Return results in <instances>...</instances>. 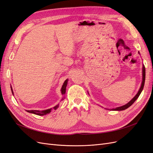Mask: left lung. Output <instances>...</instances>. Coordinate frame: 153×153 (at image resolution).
<instances>
[{"label":"left lung","instance_id":"left-lung-1","mask_svg":"<svg viewBox=\"0 0 153 153\" xmlns=\"http://www.w3.org/2000/svg\"><path fill=\"white\" fill-rule=\"evenodd\" d=\"M138 53L140 54V52H138ZM145 79H146V68L144 65L143 64V66H142V84L140 85V87L139 90H138V92L137 93V94L133 97L132 98L131 100H130L129 101L128 103H126V105H123L121 106H119V107H117L115 108H112V109H110L111 110H117V111H121V110H126V108H128V107H129L135 101L137 100V99L138 98V96H140V94H141V92L143 89V86H144V84H145ZM88 94H89V92H88ZM106 109V108H105ZM110 110V109H109Z\"/></svg>","mask_w":153,"mask_h":153}]
</instances>
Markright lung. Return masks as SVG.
Here are the masks:
<instances>
[{
	"label": "right lung",
	"instance_id": "1",
	"mask_svg": "<svg viewBox=\"0 0 153 153\" xmlns=\"http://www.w3.org/2000/svg\"><path fill=\"white\" fill-rule=\"evenodd\" d=\"M68 79H66L65 81H64V84L62 86V88L61 89V94L64 96V94H65L66 93V86H67V84H68ZM11 91H12V93H13V95L14 94L13 93V89L12 87L11 86ZM64 97L63 96L62 99H61V101L64 100ZM59 104H57L56 106H55L54 107H53V109L54 110H56L57 109V108L59 107ZM52 108H49V109H47V110H26L27 112H29V113H31V114H36V115H47V114H49L50 113L51 110H52Z\"/></svg>",
	"mask_w": 153,
	"mask_h": 153
}]
</instances>
